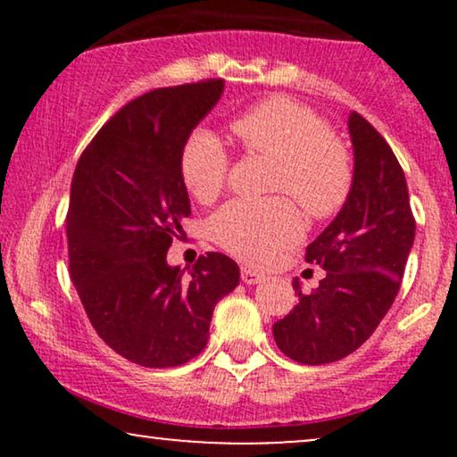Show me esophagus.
Wrapping results in <instances>:
<instances>
[{
  "mask_svg": "<svg viewBox=\"0 0 457 457\" xmlns=\"http://www.w3.org/2000/svg\"><path fill=\"white\" fill-rule=\"evenodd\" d=\"M241 280L245 285H258L262 280H266V277L258 270H253V268H241Z\"/></svg>",
  "mask_w": 457,
  "mask_h": 457,
  "instance_id": "obj_1",
  "label": "esophagus"
}]
</instances>
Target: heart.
<instances>
[{
	"instance_id": "heart-1",
	"label": "heart",
	"mask_w": 457,
	"mask_h": 457,
	"mask_svg": "<svg viewBox=\"0 0 457 457\" xmlns=\"http://www.w3.org/2000/svg\"><path fill=\"white\" fill-rule=\"evenodd\" d=\"M247 152L277 158L270 189L289 193L312 216H328L345 202L352 160L314 112L287 97L266 99L230 124ZM185 189L210 204L227 183L228 154L216 133L199 129L179 155ZM216 243L237 258L264 264L302 235V220L289 199H235L212 220Z\"/></svg>"
}]
</instances>
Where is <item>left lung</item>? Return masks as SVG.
<instances>
[{
    "instance_id": "obj_1",
    "label": "left lung",
    "mask_w": 457,
    "mask_h": 457,
    "mask_svg": "<svg viewBox=\"0 0 457 457\" xmlns=\"http://www.w3.org/2000/svg\"><path fill=\"white\" fill-rule=\"evenodd\" d=\"M353 179L335 220L310 243L305 260L327 277L318 289H293L299 302L272 327L274 341L299 364H328L370 339L395 302L414 245L408 183L389 143L366 118H347Z\"/></svg>"
}]
</instances>
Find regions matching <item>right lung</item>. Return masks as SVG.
<instances>
[{
    "label": "right lung",
    "instance_id": "add662e5",
    "mask_svg": "<svg viewBox=\"0 0 457 457\" xmlns=\"http://www.w3.org/2000/svg\"><path fill=\"white\" fill-rule=\"evenodd\" d=\"M224 80L155 89L104 124L80 155L66 218L71 278L97 335L133 364L170 368L202 353L239 266L210 252L189 272L166 252L191 214L179 155Z\"/></svg>",
    "mask_w": 457,
    "mask_h": 457
}]
</instances>
